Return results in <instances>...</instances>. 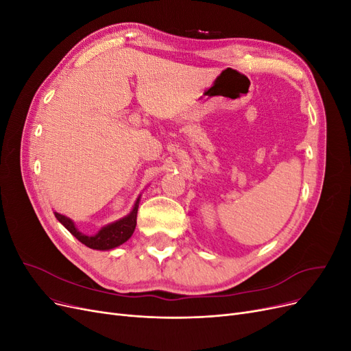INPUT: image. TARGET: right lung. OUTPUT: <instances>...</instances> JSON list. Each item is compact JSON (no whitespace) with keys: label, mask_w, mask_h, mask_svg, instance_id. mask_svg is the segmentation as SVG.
Masks as SVG:
<instances>
[{"label":"right lung","mask_w":351,"mask_h":351,"mask_svg":"<svg viewBox=\"0 0 351 351\" xmlns=\"http://www.w3.org/2000/svg\"><path fill=\"white\" fill-rule=\"evenodd\" d=\"M137 208H139V199L136 200L133 210L129 215L112 222V224L102 227L95 236L82 234V232L77 231V228L74 227V222L70 218L58 214V212H56V218L71 232L74 237H76L80 243H83L84 246H88L90 249H97V250H110L120 246V244H123L124 241H127L132 237L133 231L136 228Z\"/></svg>","instance_id":"right-lung-1"}]
</instances>
